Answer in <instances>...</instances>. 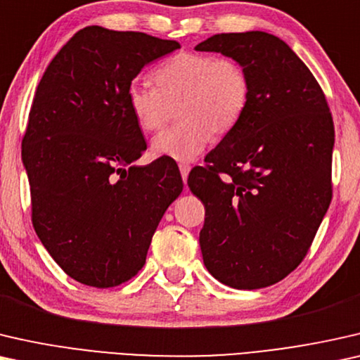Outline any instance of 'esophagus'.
<instances>
[{
    "mask_svg": "<svg viewBox=\"0 0 360 360\" xmlns=\"http://www.w3.org/2000/svg\"><path fill=\"white\" fill-rule=\"evenodd\" d=\"M179 171H181L182 181H184V184H186V182H187V176H189V171H191V166L186 165V163H181V165H179Z\"/></svg>",
    "mask_w": 360,
    "mask_h": 360,
    "instance_id": "obj_1",
    "label": "esophagus"
}]
</instances>
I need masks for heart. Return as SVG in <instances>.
Returning a JSON list of instances; mask_svg holds the SVG:
<instances>
[{"instance_id":"1","label":"heart","mask_w":360,"mask_h":360,"mask_svg":"<svg viewBox=\"0 0 360 360\" xmlns=\"http://www.w3.org/2000/svg\"><path fill=\"white\" fill-rule=\"evenodd\" d=\"M156 88L131 81L125 103L143 131L160 130L178 108L179 122L151 140L155 156L194 161L215 135L236 127L251 99L250 75L236 60L204 52H179L156 68Z\"/></svg>"}]
</instances>
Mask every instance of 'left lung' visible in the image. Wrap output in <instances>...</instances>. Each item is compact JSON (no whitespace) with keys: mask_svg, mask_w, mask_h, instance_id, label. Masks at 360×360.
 Masks as SVG:
<instances>
[{"mask_svg":"<svg viewBox=\"0 0 360 360\" xmlns=\"http://www.w3.org/2000/svg\"><path fill=\"white\" fill-rule=\"evenodd\" d=\"M195 50L231 57L251 79L245 115L187 179L205 205L204 264L233 288L272 285L303 261L330 207V108L307 65L276 35L217 34Z\"/></svg>","mask_w":360,"mask_h":360,"instance_id":"1","label":"left lung"}]
</instances>
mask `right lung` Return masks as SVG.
Masks as SVG:
<instances>
[{
    "mask_svg": "<svg viewBox=\"0 0 360 360\" xmlns=\"http://www.w3.org/2000/svg\"><path fill=\"white\" fill-rule=\"evenodd\" d=\"M176 40L99 26L78 30L45 70L22 139L32 225L55 262L84 285L109 288L145 264L161 217L182 191L168 160L146 150L125 103L145 65Z\"/></svg>",
    "mask_w": 360,
    "mask_h": 360,
    "instance_id": "add662e5",
    "label": "right lung"
}]
</instances>
